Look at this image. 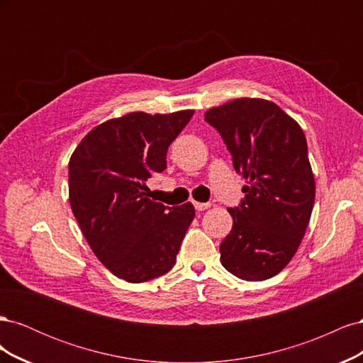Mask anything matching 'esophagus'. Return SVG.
<instances>
[{"instance_id": "obj_1", "label": "esophagus", "mask_w": 363, "mask_h": 363, "mask_svg": "<svg viewBox=\"0 0 363 363\" xmlns=\"http://www.w3.org/2000/svg\"><path fill=\"white\" fill-rule=\"evenodd\" d=\"M211 206H212L211 203H199V201H195V203H194V207H195L196 211H199V212L206 211V208H208Z\"/></svg>"}]
</instances>
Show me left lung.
Instances as JSON below:
<instances>
[{
	"label": "left lung",
	"mask_w": 363,
	"mask_h": 363,
	"mask_svg": "<svg viewBox=\"0 0 363 363\" xmlns=\"http://www.w3.org/2000/svg\"><path fill=\"white\" fill-rule=\"evenodd\" d=\"M247 182L230 207L232 232L219 245L223 267L238 279L279 274L298 250L315 201V180L301 127L260 98H239L204 113Z\"/></svg>",
	"instance_id": "obj_1"
}]
</instances>
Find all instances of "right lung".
<instances>
[{
    "mask_svg": "<svg viewBox=\"0 0 363 363\" xmlns=\"http://www.w3.org/2000/svg\"><path fill=\"white\" fill-rule=\"evenodd\" d=\"M194 111L144 112L91 130L69 160V203L87 244L113 276L142 283L167 274L195 216L191 203L151 201L145 182L167 169L171 142Z\"/></svg>",
    "mask_w": 363,
    "mask_h": 363,
    "instance_id": "add662e5",
    "label": "right lung"
}]
</instances>
